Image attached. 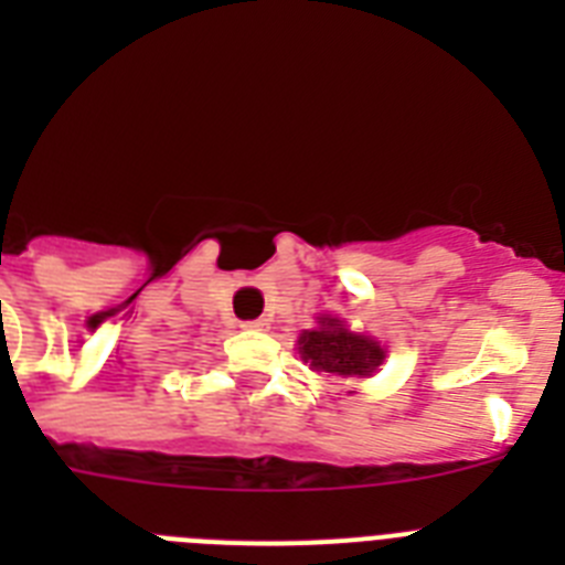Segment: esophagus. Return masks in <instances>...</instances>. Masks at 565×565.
I'll list each match as a JSON object with an SVG mask.
<instances>
[{"label": "esophagus", "mask_w": 565, "mask_h": 565, "mask_svg": "<svg viewBox=\"0 0 565 565\" xmlns=\"http://www.w3.org/2000/svg\"><path fill=\"white\" fill-rule=\"evenodd\" d=\"M268 326H271V322H268V319H248V322H243V328H246V331H268Z\"/></svg>", "instance_id": "obj_1"}]
</instances>
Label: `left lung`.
<instances>
[{"label":"left lung","instance_id":"left-lung-1","mask_svg":"<svg viewBox=\"0 0 565 565\" xmlns=\"http://www.w3.org/2000/svg\"><path fill=\"white\" fill-rule=\"evenodd\" d=\"M297 344L302 362L328 376H373L384 362V348L376 339L348 331L333 317H319V328L299 333Z\"/></svg>","mask_w":565,"mask_h":565}]
</instances>
